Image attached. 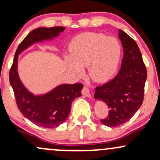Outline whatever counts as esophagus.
Here are the masks:
<instances>
[{"label":"esophagus","instance_id":"esophagus-1","mask_svg":"<svg viewBox=\"0 0 160 160\" xmlns=\"http://www.w3.org/2000/svg\"><path fill=\"white\" fill-rule=\"evenodd\" d=\"M82 95L83 96L87 97V98H91V94H90V91H89V89L87 87V86H84L83 89L82 90Z\"/></svg>","mask_w":160,"mask_h":160}]
</instances>
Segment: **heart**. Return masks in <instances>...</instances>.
<instances>
[{"mask_svg":"<svg viewBox=\"0 0 160 160\" xmlns=\"http://www.w3.org/2000/svg\"><path fill=\"white\" fill-rule=\"evenodd\" d=\"M121 57V46L117 39L101 33H81L71 40L68 56L65 57L66 67L75 76L88 67L95 81L105 82L113 78Z\"/></svg>","mask_w":160,"mask_h":160,"instance_id":"b5f03b06","label":"heart"}]
</instances>
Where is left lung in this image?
Segmentation results:
<instances>
[{"label": "left lung", "instance_id": "left-lung-1", "mask_svg": "<svg viewBox=\"0 0 160 160\" xmlns=\"http://www.w3.org/2000/svg\"><path fill=\"white\" fill-rule=\"evenodd\" d=\"M123 47V58L118 74L111 81L95 88L94 98L109 108L107 118L101 120L109 127H117L129 120L140 108L144 99L147 70L140 49L132 38L119 29Z\"/></svg>", "mask_w": 160, "mask_h": 160}]
</instances>
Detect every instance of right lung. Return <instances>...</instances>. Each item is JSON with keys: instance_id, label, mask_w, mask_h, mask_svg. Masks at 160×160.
<instances>
[{"instance_id": "add662e5", "label": "right lung", "mask_w": 160, "mask_h": 160, "mask_svg": "<svg viewBox=\"0 0 160 160\" xmlns=\"http://www.w3.org/2000/svg\"><path fill=\"white\" fill-rule=\"evenodd\" d=\"M65 30V27L38 28L31 32L19 45L10 71V82L18 108L28 120L43 128H55L65 122L71 103L81 96V83L60 84L43 94H34L25 87L18 72L19 56L35 43L53 40Z\"/></svg>"}]
</instances>
